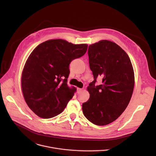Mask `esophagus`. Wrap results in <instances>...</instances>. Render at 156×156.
I'll use <instances>...</instances> for the list:
<instances>
[{
	"instance_id": "obj_1",
	"label": "esophagus",
	"mask_w": 156,
	"mask_h": 156,
	"mask_svg": "<svg viewBox=\"0 0 156 156\" xmlns=\"http://www.w3.org/2000/svg\"><path fill=\"white\" fill-rule=\"evenodd\" d=\"M82 90H83V89H81V88H77V91H78V93H80V92L82 91Z\"/></svg>"
}]
</instances>
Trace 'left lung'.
<instances>
[{
    "label": "left lung",
    "mask_w": 156,
    "mask_h": 156,
    "mask_svg": "<svg viewBox=\"0 0 156 156\" xmlns=\"http://www.w3.org/2000/svg\"><path fill=\"white\" fill-rule=\"evenodd\" d=\"M87 53L94 80L87 87L90 97L82 110L89 121L104 126L117 119L128 106L134 88V72L128 54L115 42L99 41L89 46ZM98 77L102 82L96 85Z\"/></svg>",
    "instance_id": "left-lung-1"
}]
</instances>
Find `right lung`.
I'll list each match as a JSON object with an SVG mask.
<instances>
[{
    "mask_svg": "<svg viewBox=\"0 0 156 156\" xmlns=\"http://www.w3.org/2000/svg\"><path fill=\"white\" fill-rule=\"evenodd\" d=\"M87 49L86 44L51 39L31 52L22 73L21 88L27 105L37 116L50 119L63 112L75 92L67 85L70 63Z\"/></svg>",
    "mask_w": 156,
    "mask_h": 156,
    "instance_id": "right-lung-1",
    "label": "right lung"
}]
</instances>
